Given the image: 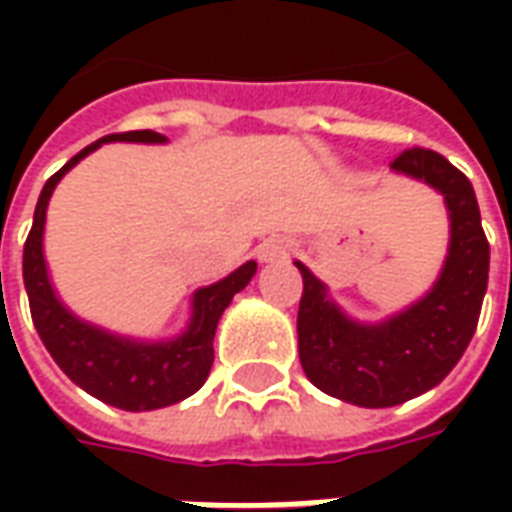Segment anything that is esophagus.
<instances>
[{
  "instance_id": "34e87169",
  "label": "esophagus",
  "mask_w": 512,
  "mask_h": 512,
  "mask_svg": "<svg viewBox=\"0 0 512 512\" xmlns=\"http://www.w3.org/2000/svg\"><path fill=\"white\" fill-rule=\"evenodd\" d=\"M285 255H288V244H285V241H279V238L266 241V244L257 249V257H260L263 263H274V260H282Z\"/></svg>"
}]
</instances>
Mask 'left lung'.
<instances>
[{"label":"left lung","mask_w":512,"mask_h":512,"mask_svg":"<svg viewBox=\"0 0 512 512\" xmlns=\"http://www.w3.org/2000/svg\"><path fill=\"white\" fill-rule=\"evenodd\" d=\"M444 197L450 246L433 288L384 321H356L296 260L304 277L299 359L326 395L362 408H389L439 386L472 340L488 288V241L469 178L444 156L411 147L392 164Z\"/></svg>","instance_id":"1"}]
</instances>
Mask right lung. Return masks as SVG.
<instances>
[{"label": "right lung", "instance_id": "obj_1", "mask_svg": "<svg viewBox=\"0 0 512 512\" xmlns=\"http://www.w3.org/2000/svg\"><path fill=\"white\" fill-rule=\"evenodd\" d=\"M109 142L167 145L169 139L156 131L109 134L84 147L57 175L46 180L35 205L32 230L24 244V288L40 340L73 384L123 411H156L186 400L205 384L213 365V334L219 318L230 307L235 293H241L249 285V279L255 277L257 263L246 260L233 274L194 290L189 323L178 337L169 340H142V337L109 332L104 326H95L68 310L54 290L49 263L43 255L46 211H49L51 194L65 178V172H71L84 156H90L93 150Z\"/></svg>", "mask_w": 512, "mask_h": 512}]
</instances>
